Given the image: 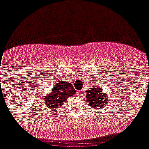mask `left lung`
Listing matches in <instances>:
<instances>
[{
  "mask_svg": "<svg viewBox=\"0 0 149 149\" xmlns=\"http://www.w3.org/2000/svg\"><path fill=\"white\" fill-rule=\"evenodd\" d=\"M86 101L93 109H100L108 104V95L103 92V88L100 85L89 87L86 91Z\"/></svg>",
  "mask_w": 149,
  "mask_h": 149,
  "instance_id": "obj_1",
  "label": "left lung"
}]
</instances>
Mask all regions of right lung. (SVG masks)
Instances as JSON below:
<instances>
[{
    "instance_id": "obj_1",
    "label": "right lung",
    "mask_w": 149,
    "mask_h": 149,
    "mask_svg": "<svg viewBox=\"0 0 149 149\" xmlns=\"http://www.w3.org/2000/svg\"><path fill=\"white\" fill-rule=\"evenodd\" d=\"M75 88L72 83L58 81L49 94L44 95L46 105L50 109H58L65 104L69 97L75 94Z\"/></svg>"
}]
</instances>
